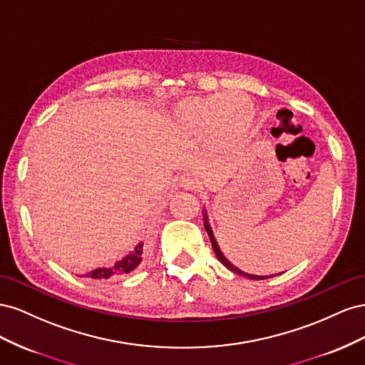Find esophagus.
<instances>
[{"instance_id":"1","label":"esophagus","mask_w":365,"mask_h":365,"mask_svg":"<svg viewBox=\"0 0 365 365\" xmlns=\"http://www.w3.org/2000/svg\"><path fill=\"white\" fill-rule=\"evenodd\" d=\"M179 185L182 186L183 190H188V191H199L200 190V182L194 179V177L190 175V174L182 175L180 180H179Z\"/></svg>"}]
</instances>
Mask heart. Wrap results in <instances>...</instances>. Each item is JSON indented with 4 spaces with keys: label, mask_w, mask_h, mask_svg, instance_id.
Returning <instances> with one entry per match:
<instances>
[{
    "label": "heart",
    "mask_w": 365,
    "mask_h": 365,
    "mask_svg": "<svg viewBox=\"0 0 365 365\" xmlns=\"http://www.w3.org/2000/svg\"><path fill=\"white\" fill-rule=\"evenodd\" d=\"M248 106V114L241 103ZM254 111L247 99L238 95H214L182 101L173 111L175 128L185 138H207L215 147L243 139L252 125Z\"/></svg>",
    "instance_id": "heart-1"
}]
</instances>
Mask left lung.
Segmentation results:
<instances>
[{"label":"left lung","instance_id":"8db88e82","mask_svg":"<svg viewBox=\"0 0 365 365\" xmlns=\"http://www.w3.org/2000/svg\"><path fill=\"white\" fill-rule=\"evenodd\" d=\"M205 229H206L207 235H210V240H211V243H212V249H214V252H215V255H217V258H218V262H222V264H223V266H226L229 270H232L234 274H238V275L247 277L249 279H266V278H270V277H258V275H249V274H245V272H242V270H240V269H237L235 266H232V264L229 263L227 259L225 258V255L220 252V249H218V246H217V242H215V238H214V235H212L211 227H210V225H207V222H206V218H205ZM272 277H275V275H272Z\"/></svg>","mask_w":365,"mask_h":365}]
</instances>
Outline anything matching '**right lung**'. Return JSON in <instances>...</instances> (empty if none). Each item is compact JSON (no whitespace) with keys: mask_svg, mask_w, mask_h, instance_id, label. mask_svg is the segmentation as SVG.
Returning <instances> with one entry per match:
<instances>
[{"mask_svg":"<svg viewBox=\"0 0 365 365\" xmlns=\"http://www.w3.org/2000/svg\"><path fill=\"white\" fill-rule=\"evenodd\" d=\"M142 252H143V243L138 245L136 249H133V251L130 254L125 255L122 259H119V262L106 269H95L91 270L90 274H87L86 277H90L93 279H110V278H116V277H120V275H125V274H130L131 270L136 269L140 262H142Z\"/></svg>","mask_w":365,"mask_h":365,"instance_id":"1","label":"right lung"}]
</instances>
